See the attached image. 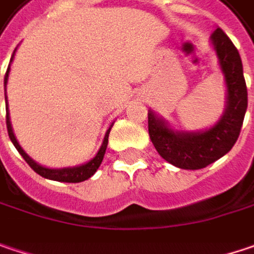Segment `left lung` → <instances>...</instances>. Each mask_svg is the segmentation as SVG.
Listing matches in <instances>:
<instances>
[{
  "label": "left lung",
  "mask_w": 254,
  "mask_h": 254,
  "mask_svg": "<svg viewBox=\"0 0 254 254\" xmlns=\"http://www.w3.org/2000/svg\"><path fill=\"white\" fill-rule=\"evenodd\" d=\"M209 42L226 83V108L220 118L204 130L188 131L175 128L152 108L147 113L149 136L157 153L173 166L188 171L202 169L231 150L247 110V88L239 50L220 27L209 36Z\"/></svg>",
  "instance_id": "1"
}]
</instances>
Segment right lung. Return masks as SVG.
<instances>
[{
  "label": "right lung",
  "mask_w": 254,
  "mask_h": 254,
  "mask_svg": "<svg viewBox=\"0 0 254 254\" xmlns=\"http://www.w3.org/2000/svg\"><path fill=\"white\" fill-rule=\"evenodd\" d=\"M15 52H17V47L11 56V61H9L8 69H7V73H5V78H4V89H5V104H7V130H8V136L9 140L12 141V144L15 146V149L18 150V153L23 156V159L28 163V166L34 171L36 173H39L40 176H43L46 179H52V181H58V182H69V184H76V182H83L86 179H89L94 173L98 171L100 168L101 162L104 159V154H105V150H107V144H108V136H110V131H111V127L113 124L108 127L105 136H104V140H102V144H101L100 150L97 152V154L89 159L88 162L82 163V165H78V166H67V168H47V166H43L40 163H37L34 159H31L26 152L24 149L20 146L17 137L14 134V130H12V124H11V118H9V110H8V98H7V83H8V76H9V70H11V64L14 61V56H15Z\"/></svg>",
  "instance_id": "1"
}]
</instances>
